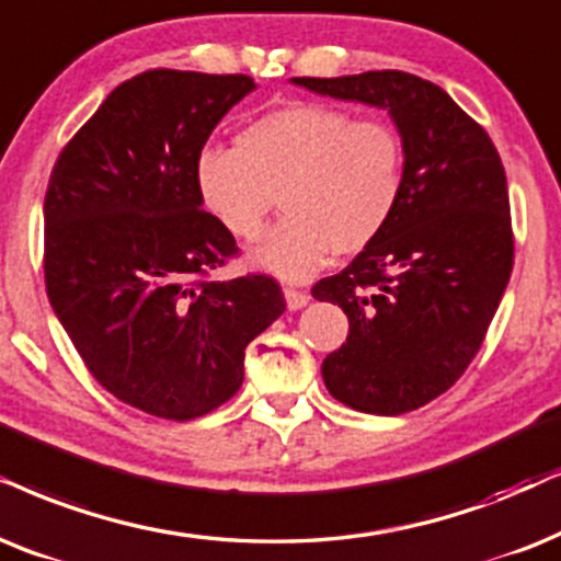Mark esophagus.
Instances as JSON below:
<instances>
[{
	"instance_id": "34e87169",
	"label": "esophagus",
	"mask_w": 561,
	"mask_h": 561,
	"mask_svg": "<svg viewBox=\"0 0 561 561\" xmlns=\"http://www.w3.org/2000/svg\"><path fill=\"white\" fill-rule=\"evenodd\" d=\"M285 300H287L289 310H300L310 302V295L300 293V289H285Z\"/></svg>"
}]
</instances>
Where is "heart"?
<instances>
[{
	"instance_id": "heart-1",
	"label": "heart",
	"mask_w": 561,
	"mask_h": 561,
	"mask_svg": "<svg viewBox=\"0 0 561 561\" xmlns=\"http://www.w3.org/2000/svg\"><path fill=\"white\" fill-rule=\"evenodd\" d=\"M204 209L238 240H256L276 194L285 217L248 253L285 282L321 272L331 253L354 256L386 232L407 188L396 126L321 103H295L209 145L194 160Z\"/></svg>"
}]
</instances>
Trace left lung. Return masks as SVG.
Masks as SVG:
<instances>
[{
  "label": "left lung",
  "mask_w": 561,
  "mask_h": 561,
  "mask_svg": "<svg viewBox=\"0 0 561 561\" xmlns=\"http://www.w3.org/2000/svg\"><path fill=\"white\" fill-rule=\"evenodd\" d=\"M388 111L407 147V188L386 232L313 287L350 318L323 359L329 393L365 414L420 409L477 357L513 272L505 168L489 134L437 84L382 69L293 77Z\"/></svg>",
  "instance_id": "obj_1"
}]
</instances>
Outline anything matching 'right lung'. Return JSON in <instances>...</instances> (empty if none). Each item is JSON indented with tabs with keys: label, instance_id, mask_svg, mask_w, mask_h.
Masks as SVG:
<instances>
[{
	"label": "right lung",
	"instance_id": "obj_1",
	"mask_svg": "<svg viewBox=\"0 0 561 561\" xmlns=\"http://www.w3.org/2000/svg\"><path fill=\"white\" fill-rule=\"evenodd\" d=\"M253 90L245 75L141 72L105 98L48 179V302L92 378L162 420L232 399L245 346L285 313L272 276L209 279L238 245L194 183L209 134Z\"/></svg>",
	"mask_w": 561,
	"mask_h": 561
}]
</instances>
